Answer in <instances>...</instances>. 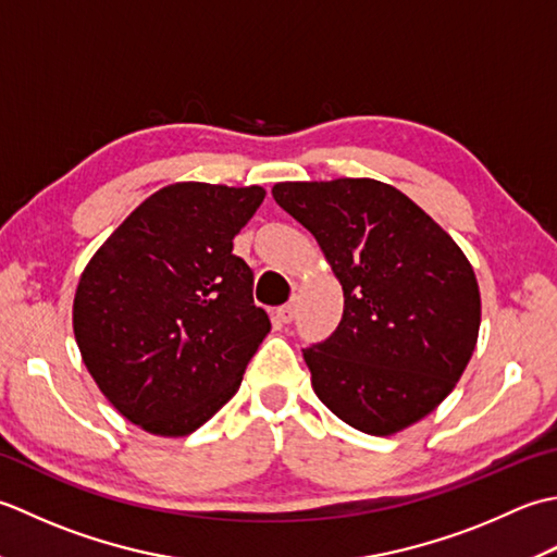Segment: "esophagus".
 I'll list each match as a JSON object with an SVG mask.
<instances>
[{
  "mask_svg": "<svg viewBox=\"0 0 557 557\" xmlns=\"http://www.w3.org/2000/svg\"><path fill=\"white\" fill-rule=\"evenodd\" d=\"M276 317H278V322H283V324H290V322H293V317H295V305H293V302H288V305H281V308L276 310Z\"/></svg>",
  "mask_w": 557,
  "mask_h": 557,
  "instance_id": "1",
  "label": "esophagus"
}]
</instances>
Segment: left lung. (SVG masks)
Wrapping results in <instances>:
<instances>
[{"mask_svg": "<svg viewBox=\"0 0 557 557\" xmlns=\"http://www.w3.org/2000/svg\"><path fill=\"white\" fill-rule=\"evenodd\" d=\"M344 288V317L302 350L312 389L344 423L394 435L447 399L479 342L481 293L459 245L380 180L278 183Z\"/></svg>", "mask_w": 557, "mask_h": 557, "instance_id": "1", "label": "left lung"}]
</instances>
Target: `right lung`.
Listing matches in <instances>:
<instances>
[{
	"label": "right lung",
	"instance_id": "add662e5",
	"mask_svg": "<svg viewBox=\"0 0 557 557\" xmlns=\"http://www.w3.org/2000/svg\"><path fill=\"white\" fill-rule=\"evenodd\" d=\"M267 191L175 183L90 257L74 295L84 366L117 411L161 437L195 433L240 389L271 322L233 237Z\"/></svg>",
	"mask_w": 557,
	"mask_h": 557
}]
</instances>
